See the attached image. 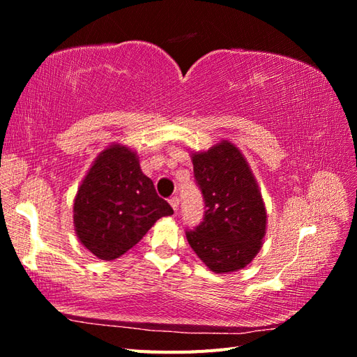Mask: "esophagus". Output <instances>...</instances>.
<instances>
[{
  "label": "esophagus",
  "instance_id": "obj_1",
  "mask_svg": "<svg viewBox=\"0 0 357 357\" xmlns=\"http://www.w3.org/2000/svg\"><path fill=\"white\" fill-rule=\"evenodd\" d=\"M169 202H170L172 208H173L174 211H176L178 207H179V198H178V196H172V198L169 199Z\"/></svg>",
  "mask_w": 357,
  "mask_h": 357
}]
</instances>
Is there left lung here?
I'll return each instance as SVG.
<instances>
[{"label": "left lung", "instance_id": "8db88e82", "mask_svg": "<svg viewBox=\"0 0 357 357\" xmlns=\"http://www.w3.org/2000/svg\"><path fill=\"white\" fill-rule=\"evenodd\" d=\"M206 213L187 241L215 273H231L253 261L267 231V210L247 159L222 139L206 151H192Z\"/></svg>", "mask_w": 357, "mask_h": 357}]
</instances>
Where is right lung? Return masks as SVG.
<instances>
[{
	"mask_svg": "<svg viewBox=\"0 0 357 357\" xmlns=\"http://www.w3.org/2000/svg\"><path fill=\"white\" fill-rule=\"evenodd\" d=\"M170 215L173 208L142 173L138 153L123 144L96 156L73 201L75 233L102 261L123 256L159 218Z\"/></svg>",
	"mask_w": 357,
	"mask_h": 357,
	"instance_id": "obj_1",
	"label": "right lung"
}]
</instances>
